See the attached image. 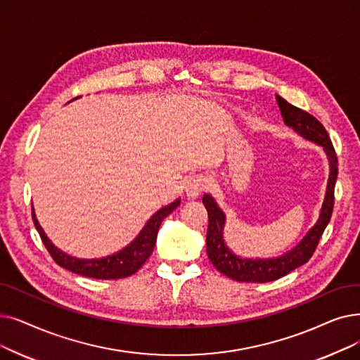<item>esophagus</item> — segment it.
Listing matches in <instances>:
<instances>
[{
	"label": "esophagus",
	"mask_w": 360,
	"mask_h": 360,
	"mask_svg": "<svg viewBox=\"0 0 360 360\" xmlns=\"http://www.w3.org/2000/svg\"><path fill=\"white\" fill-rule=\"evenodd\" d=\"M209 186V179L202 175H194L185 185V193L190 198H197Z\"/></svg>",
	"instance_id": "esophagus-1"
}]
</instances>
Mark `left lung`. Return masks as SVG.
<instances>
[{"label": "left lung", "instance_id": "obj_1", "mask_svg": "<svg viewBox=\"0 0 360 360\" xmlns=\"http://www.w3.org/2000/svg\"><path fill=\"white\" fill-rule=\"evenodd\" d=\"M276 101L279 105L281 115L284 117V122L291 127L297 134H300L306 139H310L323 147L328 160H330V179H328L326 194L322 205L321 216L316 225L311 228L307 236L297 244L292 250L284 256L276 259H241L233 255L231 250L225 245L222 231L225 225V214L217 207L214 200L205 194L202 197V205H205L209 214V228L206 236L207 245V256L213 266L231 279H236L238 283H269L285 276L291 271L300 268L311 256L319 244L322 233L330 222L333 209H334V188L338 175V160L334 150V146L328 135L323 124L314 116L302 108L295 107L276 96Z\"/></svg>", "mask_w": 360, "mask_h": 360}]
</instances>
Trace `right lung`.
<instances>
[{
	"mask_svg": "<svg viewBox=\"0 0 360 360\" xmlns=\"http://www.w3.org/2000/svg\"><path fill=\"white\" fill-rule=\"evenodd\" d=\"M179 202L181 201L176 200L174 202H170L169 206L162 207L159 212H155L150 217V221L146 224L143 231L138 233V237L129 245L120 250V252H117L116 255L107 256L104 259H91V260L76 259L63 252H60L57 247L51 244L49 237L45 236V232L42 231L41 225L37 221L34 209H32V219L45 248L49 250L50 256L54 259V262L58 264V266L88 278L119 279V278L134 275L147 262V259L151 256L154 250L155 238H158V231L162 225V221L179 206Z\"/></svg>",
	"mask_w": 360,
	"mask_h": 360,
	"instance_id": "obj_1",
	"label": "right lung"
}]
</instances>
